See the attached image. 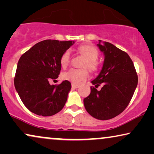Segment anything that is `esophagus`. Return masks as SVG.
<instances>
[{"label":"esophagus","instance_id":"1","mask_svg":"<svg viewBox=\"0 0 154 154\" xmlns=\"http://www.w3.org/2000/svg\"><path fill=\"white\" fill-rule=\"evenodd\" d=\"M72 87L74 88V89H77V88L79 87V85H75V84H72Z\"/></svg>","mask_w":154,"mask_h":154}]
</instances>
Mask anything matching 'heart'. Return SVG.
Wrapping results in <instances>:
<instances>
[{
    "instance_id": "obj_1",
    "label": "heart",
    "mask_w": 154,
    "mask_h": 154,
    "mask_svg": "<svg viewBox=\"0 0 154 154\" xmlns=\"http://www.w3.org/2000/svg\"><path fill=\"white\" fill-rule=\"evenodd\" d=\"M79 52L86 58V62L84 67H87L91 71H94L97 69L98 64L96 63L98 57V51L95 47L90 45H84L78 48ZM70 60L69 51H66L63 53L60 58V65L63 67H66L69 65ZM89 76V72L86 69H77L72 68L65 72L62 75V78L64 80L69 81L73 84L79 85L85 81Z\"/></svg>"
}]
</instances>
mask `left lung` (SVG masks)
I'll return each instance as SVG.
<instances>
[{
    "label": "left lung",
    "mask_w": 154,
    "mask_h": 154,
    "mask_svg": "<svg viewBox=\"0 0 154 154\" xmlns=\"http://www.w3.org/2000/svg\"><path fill=\"white\" fill-rule=\"evenodd\" d=\"M97 46L103 53V67L91 81L95 87L84 99L85 109L94 118L106 120L120 114L128 106L136 89L138 77L128 54L110 43L99 40ZM100 83L104 87L95 89Z\"/></svg>",
    "instance_id": "left-lung-1"
}]
</instances>
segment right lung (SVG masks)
<instances>
[{"label": "right lung", "instance_id": "add662e5", "mask_svg": "<svg viewBox=\"0 0 154 154\" xmlns=\"http://www.w3.org/2000/svg\"><path fill=\"white\" fill-rule=\"evenodd\" d=\"M75 44L72 41L44 40L20 57L14 84L24 105L38 116H51L64 107L71 84L65 80L51 85L50 79L58 77L63 53Z\"/></svg>", "mask_w": 154, "mask_h": 154}]
</instances>
